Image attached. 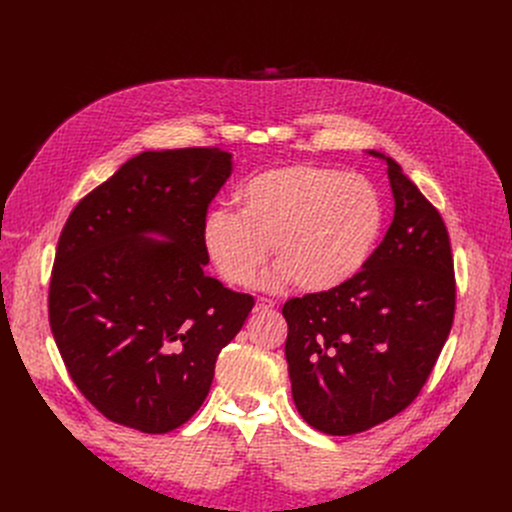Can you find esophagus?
<instances>
[{
    "mask_svg": "<svg viewBox=\"0 0 512 512\" xmlns=\"http://www.w3.org/2000/svg\"><path fill=\"white\" fill-rule=\"evenodd\" d=\"M273 302L271 300H265V298H259L257 300V304H255V308H253V312H257V314H261V312H269V310H273Z\"/></svg>",
    "mask_w": 512,
    "mask_h": 512,
    "instance_id": "34e87169",
    "label": "esophagus"
}]
</instances>
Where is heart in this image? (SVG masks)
Listing matches in <instances>:
<instances>
[{"label":"heart","instance_id":"heart-1","mask_svg":"<svg viewBox=\"0 0 512 512\" xmlns=\"http://www.w3.org/2000/svg\"><path fill=\"white\" fill-rule=\"evenodd\" d=\"M235 200L239 214L214 208L200 231L218 275L233 285L251 283L273 247L277 267L265 287L338 289L369 263L385 225L383 198L367 178L322 166L265 170Z\"/></svg>","mask_w":512,"mask_h":512}]
</instances>
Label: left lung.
<instances>
[{
  "instance_id": "8db88e82",
  "label": "left lung",
  "mask_w": 512,
  "mask_h": 512,
  "mask_svg": "<svg viewBox=\"0 0 512 512\" xmlns=\"http://www.w3.org/2000/svg\"><path fill=\"white\" fill-rule=\"evenodd\" d=\"M387 162L393 223L364 269L338 289L285 302L291 395L328 435L367 431L403 411L440 356L456 308L450 237L440 212Z\"/></svg>"
}]
</instances>
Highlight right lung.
<instances>
[{"instance_id":"add662e5","label":"right lung","mask_w":512,"mask_h":512,"mask_svg":"<svg viewBox=\"0 0 512 512\" xmlns=\"http://www.w3.org/2000/svg\"><path fill=\"white\" fill-rule=\"evenodd\" d=\"M233 172L218 148L143 152L70 212L48 316L79 391L111 421L168 433L204 403L253 298L204 271L202 221Z\"/></svg>"}]
</instances>
